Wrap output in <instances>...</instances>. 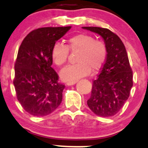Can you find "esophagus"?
<instances>
[{"label": "esophagus", "mask_w": 148, "mask_h": 148, "mask_svg": "<svg viewBox=\"0 0 148 148\" xmlns=\"http://www.w3.org/2000/svg\"><path fill=\"white\" fill-rule=\"evenodd\" d=\"M77 82V81H74V82H67V85H73Z\"/></svg>", "instance_id": "obj_1"}]
</instances>
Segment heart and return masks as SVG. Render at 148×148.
<instances>
[{
  "mask_svg": "<svg viewBox=\"0 0 148 148\" xmlns=\"http://www.w3.org/2000/svg\"><path fill=\"white\" fill-rule=\"evenodd\" d=\"M69 49L79 52L77 63L70 65L60 71V77L67 82H74L81 77L99 71L106 62L107 48L105 43L96 40L93 36L79 34L70 37L67 46L61 43H55L52 48L51 57L54 63L62 66L67 61Z\"/></svg>",
  "mask_w": 148,
  "mask_h": 148,
  "instance_id": "heart-1",
  "label": "heart"
}]
</instances>
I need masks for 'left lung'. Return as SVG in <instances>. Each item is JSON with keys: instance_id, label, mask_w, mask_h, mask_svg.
Wrapping results in <instances>:
<instances>
[{"instance_id": "left-lung-1", "label": "left lung", "mask_w": 148, "mask_h": 148, "mask_svg": "<svg viewBox=\"0 0 148 148\" xmlns=\"http://www.w3.org/2000/svg\"><path fill=\"white\" fill-rule=\"evenodd\" d=\"M99 34L107 48V58L98 78L93 82L87 103L101 117H111L123 107L133 86V72L126 49L121 38L107 28L82 27Z\"/></svg>"}]
</instances>
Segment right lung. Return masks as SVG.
Listing matches in <instances>:
<instances>
[{"label": "right lung", "mask_w": 148, "mask_h": 148, "mask_svg": "<svg viewBox=\"0 0 148 148\" xmlns=\"http://www.w3.org/2000/svg\"><path fill=\"white\" fill-rule=\"evenodd\" d=\"M70 28L36 29L26 36L19 48L13 83L18 101L31 115H47L61 103L65 85L58 82V75L52 68L51 51Z\"/></svg>", "instance_id": "add662e5"}]
</instances>
